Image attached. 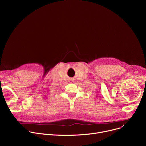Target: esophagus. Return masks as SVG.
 Wrapping results in <instances>:
<instances>
[{
    "label": "esophagus",
    "mask_w": 146,
    "mask_h": 146,
    "mask_svg": "<svg viewBox=\"0 0 146 146\" xmlns=\"http://www.w3.org/2000/svg\"><path fill=\"white\" fill-rule=\"evenodd\" d=\"M69 82H70V83H73L74 82V81H73V80H70V81H69Z\"/></svg>",
    "instance_id": "esophagus-1"
}]
</instances>
